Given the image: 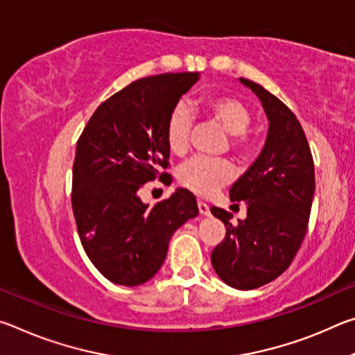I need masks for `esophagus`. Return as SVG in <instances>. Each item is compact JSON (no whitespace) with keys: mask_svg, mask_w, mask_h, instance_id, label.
<instances>
[{"mask_svg":"<svg viewBox=\"0 0 355 355\" xmlns=\"http://www.w3.org/2000/svg\"><path fill=\"white\" fill-rule=\"evenodd\" d=\"M197 207H199V213L202 216H209V205H207L205 202H197Z\"/></svg>","mask_w":355,"mask_h":355,"instance_id":"obj_1","label":"esophagus"}]
</instances>
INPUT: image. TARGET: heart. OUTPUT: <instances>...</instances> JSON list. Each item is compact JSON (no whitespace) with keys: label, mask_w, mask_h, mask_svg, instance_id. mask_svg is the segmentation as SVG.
Returning a JSON list of instances; mask_svg holds the SVG:
<instances>
[{"label":"heart","mask_w":355,"mask_h":355,"mask_svg":"<svg viewBox=\"0 0 355 355\" xmlns=\"http://www.w3.org/2000/svg\"><path fill=\"white\" fill-rule=\"evenodd\" d=\"M203 112L209 120L230 135V147L238 155H248L254 137L248 133L252 114L249 106L232 95H211L203 101ZM192 117L184 105L175 106L166 123V142L172 153L183 155L189 147ZM233 177L230 166L222 161L192 158L182 166L178 180L184 188L199 196H211Z\"/></svg>","instance_id":"heart-1"}]
</instances>
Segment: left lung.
Wrapping results in <instances>:
<instances>
[{"mask_svg": "<svg viewBox=\"0 0 355 355\" xmlns=\"http://www.w3.org/2000/svg\"><path fill=\"white\" fill-rule=\"evenodd\" d=\"M261 101L269 127L258 158L230 188L232 202L248 205V218L232 225V214L213 207L225 238L211 252L216 274L228 286L254 290L286 271L302 244L315 194V166L296 116L282 101L239 78Z\"/></svg>", "mask_w": 355, "mask_h": 355, "instance_id": "1", "label": "left lung"}]
</instances>
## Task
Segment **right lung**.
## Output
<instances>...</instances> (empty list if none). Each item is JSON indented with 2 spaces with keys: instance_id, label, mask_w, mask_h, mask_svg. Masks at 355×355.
Masks as SVG:
<instances>
[{
  "instance_id": "right-lung-1",
  "label": "right lung",
  "mask_w": 355,
  "mask_h": 355,
  "mask_svg": "<svg viewBox=\"0 0 355 355\" xmlns=\"http://www.w3.org/2000/svg\"><path fill=\"white\" fill-rule=\"evenodd\" d=\"M199 71L147 76L103 101L76 144L71 208L81 244L112 284H146L166 260L177 228L199 214L178 188L150 207L139 189L169 163L166 123Z\"/></svg>"
}]
</instances>
